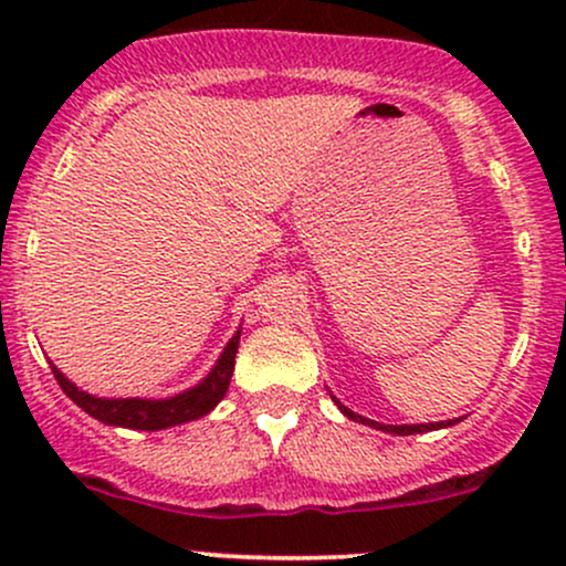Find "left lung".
<instances>
[{
  "mask_svg": "<svg viewBox=\"0 0 566 566\" xmlns=\"http://www.w3.org/2000/svg\"><path fill=\"white\" fill-rule=\"evenodd\" d=\"M329 396H333V391H329ZM333 401L337 405V409H340L343 415L350 420H356V423L361 426H369V428H378V431H386V433H396V437H409V433H426V431H437V428H450L454 423H460V418L454 420H441V423H415V426H386V423H378V420H369L365 418V415H356L354 409H348L346 405H340V399L337 396H333Z\"/></svg>",
  "mask_w": 566,
  "mask_h": 566,
  "instance_id": "8db88e82",
  "label": "left lung"
}]
</instances>
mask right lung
I'll return each instance as SVG.
<instances>
[{
  "label": "right lung",
  "mask_w": 566,
  "mask_h": 566,
  "mask_svg": "<svg viewBox=\"0 0 566 566\" xmlns=\"http://www.w3.org/2000/svg\"><path fill=\"white\" fill-rule=\"evenodd\" d=\"M239 335H242V327H239L231 340L226 343L216 367H212L197 386L186 388V391L175 396H167V399H138V396H133V399H106V396L82 391V388L76 386V382H71L53 361H50V367H53L55 380L61 382V388L66 391L69 399L74 401L76 407H82L87 415H93L95 420H101V423L135 428V431H161V428L191 423V420L205 418L207 412H212V409L218 407V401L223 399L231 386Z\"/></svg>",
  "instance_id": "obj_1"
}]
</instances>
